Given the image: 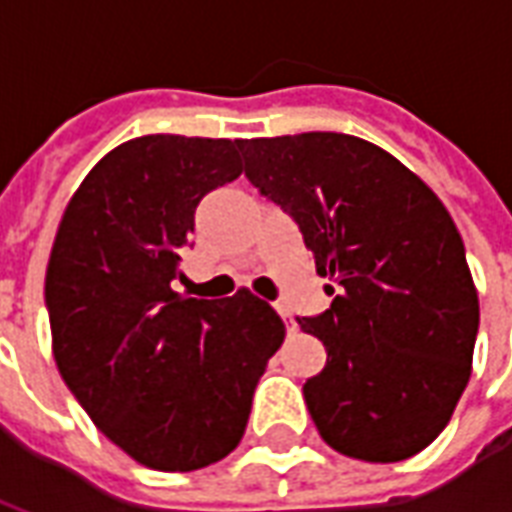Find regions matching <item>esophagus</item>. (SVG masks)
Returning a JSON list of instances; mask_svg holds the SVG:
<instances>
[{"instance_id": "34e87169", "label": "esophagus", "mask_w": 512, "mask_h": 512, "mask_svg": "<svg viewBox=\"0 0 512 512\" xmlns=\"http://www.w3.org/2000/svg\"><path fill=\"white\" fill-rule=\"evenodd\" d=\"M279 315H282V321H285V329H288V332H296V318H293L285 307H279Z\"/></svg>"}]
</instances>
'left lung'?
I'll list each match as a JSON object with an SVG mask.
<instances>
[{
	"label": "left lung",
	"mask_w": 512,
	"mask_h": 512,
	"mask_svg": "<svg viewBox=\"0 0 512 512\" xmlns=\"http://www.w3.org/2000/svg\"><path fill=\"white\" fill-rule=\"evenodd\" d=\"M244 172L296 219L334 296L299 318L326 345L304 384L321 439L348 458L406 461L450 422L472 376L480 301L463 241L422 180L373 142L310 131L238 139Z\"/></svg>",
	"instance_id": "left-lung-1"
}]
</instances>
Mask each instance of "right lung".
<instances>
[{
    "label": "right lung",
    "instance_id": "1",
    "mask_svg": "<svg viewBox=\"0 0 512 512\" xmlns=\"http://www.w3.org/2000/svg\"><path fill=\"white\" fill-rule=\"evenodd\" d=\"M241 175L238 139L147 134L95 164L46 268L51 351L95 428L136 463L194 472L238 447L285 340L266 301L172 290L208 191Z\"/></svg>",
    "mask_w": 512,
    "mask_h": 512
}]
</instances>
